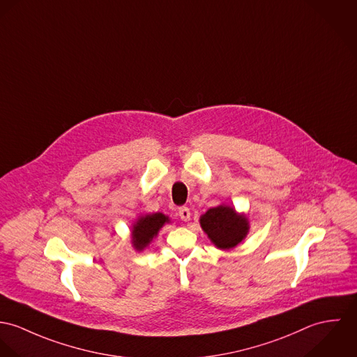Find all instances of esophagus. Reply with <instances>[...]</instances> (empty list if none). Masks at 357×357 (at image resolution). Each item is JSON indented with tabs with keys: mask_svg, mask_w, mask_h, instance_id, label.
I'll return each mask as SVG.
<instances>
[{
	"mask_svg": "<svg viewBox=\"0 0 357 357\" xmlns=\"http://www.w3.org/2000/svg\"><path fill=\"white\" fill-rule=\"evenodd\" d=\"M178 215L179 218L183 220V222H189L190 220V209L188 206H181L179 211H178Z\"/></svg>",
	"mask_w": 357,
	"mask_h": 357,
	"instance_id": "34e87169",
	"label": "esophagus"
}]
</instances>
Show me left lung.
I'll return each mask as SVG.
<instances>
[{
    "instance_id": "obj_1",
    "label": "left lung",
    "mask_w": 357,
    "mask_h": 357,
    "mask_svg": "<svg viewBox=\"0 0 357 357\" xmlns=\"http://www.w3.org/2000/svg\"><path fill=\"white\" fill-rule=\"evenodd\" d=\"M199 225L215 246L223 250L236 248L249 231L248 218L225 204L208 209L199 218Z\"/></svg>"
}]
</instances>
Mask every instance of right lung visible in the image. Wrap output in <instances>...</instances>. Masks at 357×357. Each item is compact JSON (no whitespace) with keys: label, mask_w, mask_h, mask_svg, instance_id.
<instances>
[{"label":"right lung","mask_w":357,"mask_h":357,"mask_svg":"<svg viewBox=\"0 0 357 357\" xmlns=\"http://www.w3.org/2000/svg\"><path fill=\"white\" fill-rule=\"evenodd\" d=\"M168 216L156 212L149 215H142L137 219V222L132 225V246L135 250H144L152 239L158 236L160 229L168 223Z\"/></svg>","instance_id":"1"}]
</instances>
